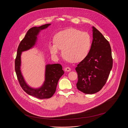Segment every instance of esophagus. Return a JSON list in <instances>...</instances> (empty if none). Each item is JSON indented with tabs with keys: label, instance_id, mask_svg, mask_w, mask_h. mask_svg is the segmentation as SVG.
I'll list each match as a JSON object with an SVG mask.
<instances>
[{
	"label": "esophagus",
	"instance_id": "1",
	"mask_svg": "<svg viewBox=\"0 0 128 128\" xmlns=\"http://www.w3.org/2000/svg\"><path fill=\"white\" fill-rule=\"evenodd\" d=\"M64 70L65 72H70L71 71V68L69 67H66L64 68Z\"/></svg>",
	"mask_w": 128,
	"mask_h": 128
}]
</instances>
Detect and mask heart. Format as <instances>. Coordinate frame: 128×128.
Masks as SVG:
<instances>
[{
  "mask_svg": "<svg viewBox=\"0 0 128 128\" xmlns=\"http://www.w3.org/2000/svg\"><path fill=\"white\" fill-rule=\"evenodd\" d=\"M54 40L49 44L51 54L57 57L62 49L66 58L74 62L83 60L88 55L91 45L90 37L87 32L73 28L58 32Z\"/></svg>",
  "mask_w": 128,
  "mask_h": 128,
  "instance_id": "1",
  "label": "heart"
}]
</instances>
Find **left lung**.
Returning a JSON list of instances; mask_svg holds the SVG:
<instances>
[{
	"instance_id": "1",
	"label": "left lung",
	"mask_w": 128,
	"mask_h": 128,
	"mask_svg": "<svg viewBox=\"0 0 128 128\" xmlns=\"http://www.w3.org/2000/svg\"><path fill=\"white\" fill-rule=\"evenodd\" d=\"M92 41L88 55L75 68L78 90L86 94L100 91L105 85L112 68L113 60L109 42L92 26Z\"/></svg>"
}]
</instances>
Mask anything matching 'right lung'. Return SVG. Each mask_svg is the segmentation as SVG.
I'll return each mask as SVG.
<instances>
[{"label": "right lung", "instance_id": "1", "mask_svg": "<svg viewBox=\"0 0 128 128\" xmlns=\"http://www.w3.org/2000/svg\"><path fill=\"white\" fill-rule=\"evenodd\" d=\"M51 24H48L30 28L18 45L15 60V71L21 87L29 95L40 99L49 98L53 96L58 81L64 74L62 66L58 64H47L45 66V78L43 84L38 88H34L26 83L22 73L21 56L22 52L28 51L36 45L38 36L41 31L46 29Z\"/></svg>", "mask_w": 128, "mask_h": 128}]
</instances>
